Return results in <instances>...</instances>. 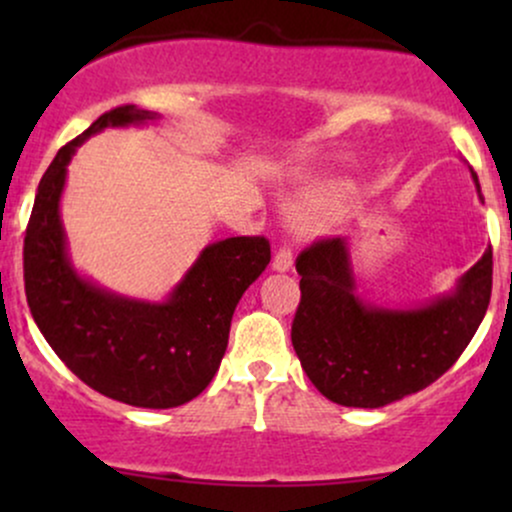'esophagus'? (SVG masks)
I'll return each instance as SVG.
<instances>
[{
  "label": "esophagus",
  "instance_id": "obj_1",
  "mask_svg": "<svg viewBox=\"0 0 512 512\" xmlns=\"http://www.w3.org/2000/svg\"><path fill=\"white\" fill-rule=\"evenodd\" d=\"M272 267L276 269V272H289V269L293 267V252H291L289 245L284 243L279 250H276Z\"/></svg>",
  "mask_w": 512,
  "mask_h": 512
}]
</instances>
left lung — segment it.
Here are the masks:
<instances>
[{
	"instance_id": "8db88e82",
	"label": "left lung",
	"mask_w": 512,
	"mask_h": 512,
	"mask_svg": "<svg viewBox=\"0 0 512 512\" xmlns=\"http://www.w3.org/2000/svg\"><path fill=\"white\" fill-rule=\"evenodd\" d=\"M472 178L479 187L477 173ZM301 303L291 342L305 375L342 407L378 409L436 383L462 356L491 301L493 252L448 296L397 310L356 296L344 238H322L296 260Z\"/></svg>"
}]
</instances>
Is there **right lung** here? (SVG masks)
I'll list each match as a JSON object with an SVG mask.
<instances>
[{"label": "right lung", "instance_id": "1", "mask_svg": "<svg viewBox=\"0 0 512 512\" xmlns=\"http://www.w3.org/2000/svg\"><path fill=\"white\" fill-rule=\"evenodd\" d=\"M156 117L137 105H120L57 151L26 228L23 281L35 325L76 378L132 407L170 409L211 383L226 354L233 310L267 269L272 250L262 236L211 243L166 303L117 296L76 274L60 219L76 146L105 127L142 125Z\"/></svg>", "mask_w": 512, "mask_h": 512}]
</instances>
